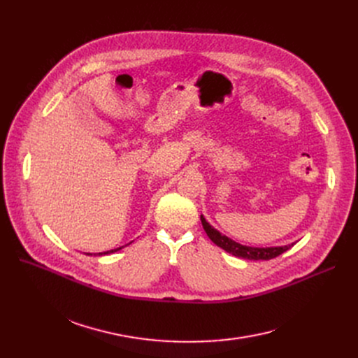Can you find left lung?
<instances>
[{
    "instance_id": "8db88e82",
    "label": "left lung",
    "mask_w": 358,
    "mask_h": 358,
    "mask_svg": "<svg viewBox=\"0 0 358 358\" xmlns=\"http://www.w3.org/2000/svg\"><path fill=\"white\" fill-rule=\"evenodd\" d=\"M201 224L204 232L208 234V236L210 238V241L213 243H216L217 247H220L222 250H224L227 252L239 257V258H245V259H254V261H259V259H271L275 258L278 255H281L283 252H286L287 250H290L294 243L292 245H283V247H266V248H258V247H248V245H242V243L228 238L227 235H222L217 229H215L210 223H208L203 217V215L200 216Z\"/></svg>"
}]
</instances>
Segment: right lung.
I'll return each instance as SVG.
<instances>
[{"instance_id": "right-lung-1", "label": "right lung", "mask_w": 358, "mask_h": 358, "mask_svg": "<svg viewBox=\"0 0 358 358\" xmlns=\"http://www.w3.org/2000/svg\"><path fill=\"white\" fill-rule=\"evenodd\" d=\"M123 247H120V248H116V250H111V251H106V252H99V255H107V254H113V252H116V251H119V250H122ZM90 255V254H88Z\"/></svg>"}]
</instances>
